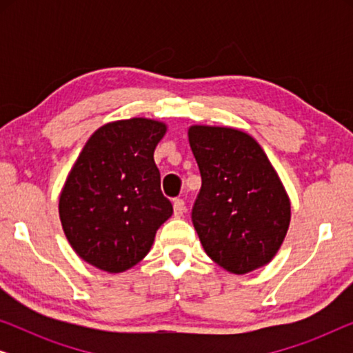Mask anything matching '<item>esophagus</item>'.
I'll return each instance as SVG.
<instances>
[{
  "label": "esophagus",
  "instance_id": "1",
  "mask_svg": "<svg viewBox=\"0 0 353 353\" xmlns=\"http://www.w3.org/2000/svg\"><path fill=\"white\" fill-rule=\"evenodd\" d=\"M185 212H186L185 201H183V199L173 201V214H175V216H183Z\"/></svg>",
  "mask_w": 353,
  "mask_h": 353
}]
</instances>
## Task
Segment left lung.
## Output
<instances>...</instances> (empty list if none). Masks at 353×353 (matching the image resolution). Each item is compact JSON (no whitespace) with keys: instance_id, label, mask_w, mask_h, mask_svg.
Here are the masks:
<instances>
[{"instance_id":"left-lung-1","label":"left lung","mask_w":353,"mask_h":353,"mask_svg":"<svg viewBox=\"0 0 353 353\" xmlns=\"http://www.w3.org/2000/svg\"><path fill=\"white\" fill-rule=\"evenodd\" d=\"M188 138L202 178L191 219L207 255L234 274L272 262L291 202L267 154L236 128L192 125Z\"/></svg>"}]
</instances>
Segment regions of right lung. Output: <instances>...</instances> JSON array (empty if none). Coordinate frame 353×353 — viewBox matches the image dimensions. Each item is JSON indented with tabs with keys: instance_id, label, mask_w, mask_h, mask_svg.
<instances>
[{
	"instance_id": "obj_1",
	"label": "right lung",
	"mask_w": 353,
	"mask_h": 353,
	"mask_svg": "<svg viewBox=\"0 0 353 353\" xmlns=\"http://www.w3.org/2000/svg\"><path fill=\"white\" fill-rule=\"evenodd\" d=\"M165 132V123L144 117L105 123L67 176L59 196L62 230L77 255L103 272L141 262L173 214L154 162Z\"/></svg>"
}]
</instances>
